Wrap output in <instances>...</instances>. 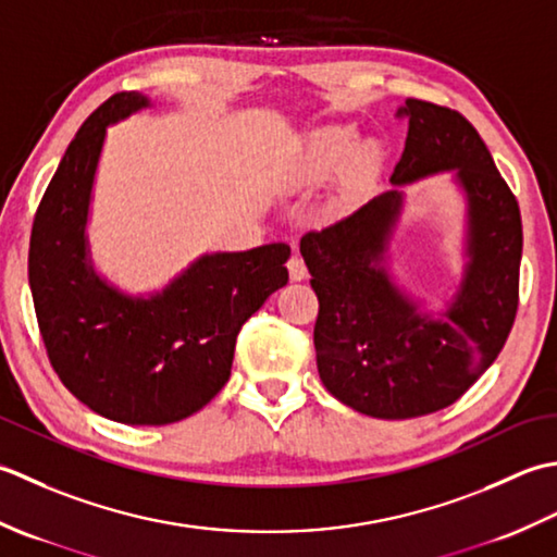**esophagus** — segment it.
<instances>
[{"mask_svg": "<svg viewBox=\"0 0 557 557\" xmlns=\"http://www.w3.org/2000/svg\"><path fill=\"white\" fill-rule=\"evenodd\" d=\"M288 276H290V281H302L305 276H308V267H305L300 255H293L288 259Z\"/></svg>", "mask_w": 557, "mask_h": 557, "instance_id": "obj_1", "label": "esophagus"}]
</instances>
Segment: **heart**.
Returning a JSON list of instances; mask_svg holds the SVG:
<instances>
[{"label":"heart","instance_id":"heart-1","mask_svg":"<svg viewBox=\"0 0 557 557\" xmlns=\"http://www.w3.org/2000/svg\"><path fill=\"white\" fill-rule=\"evenodd\" d=\"M360 134L354 124H326L317 129L295 163L290 183H317L342 170L354 156Z\"/></svg>","mask_w":557,"mask_h":557}]
</instances>
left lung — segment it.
I'll return each mask as SVG.
<instances>
[{
  "label": "left lung",
  "instance_id": "obj_1",
  "mask_svg": "<svg viewBox=\"0 0 557 557\" xmlns=\"http://www.w3.org/2000/svg\"><path fill=\"white\" fill-rule=\"evenodd\" d=\"M392 187L317 233L300 255L320 300L317 370L358 413L404 421L454 404L500 354L517 314L521 219L491 151L459 112L408 98ZM449 172L462 199V276L437 309L393 274L403 187Z\"/></svg>",
  "mask_w": 557,
  "mask_h": 557
}]
</instances>
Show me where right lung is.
<instances>
[{
	"mask_svg": "<svg viewBox=\"0 0 557 557\" xmlns=\"http://www.w3.org/2000/svg\"><path fill=\"white\" fill-rule=\"evenodd\" d=\"M153 100H106L64 151L30 233L28 281L40 334L64 387L124 425H168L197 413L231 377L235 338L286 286L290 247L203 252L163 283L129 293L100 274L88 223L108 127Z\"/></svg>",
	"mask_w": 557,
	"mask_h": 557,
	"instance_id": "right-lung-1",
	"label": "right lung"
}]
</instances>
